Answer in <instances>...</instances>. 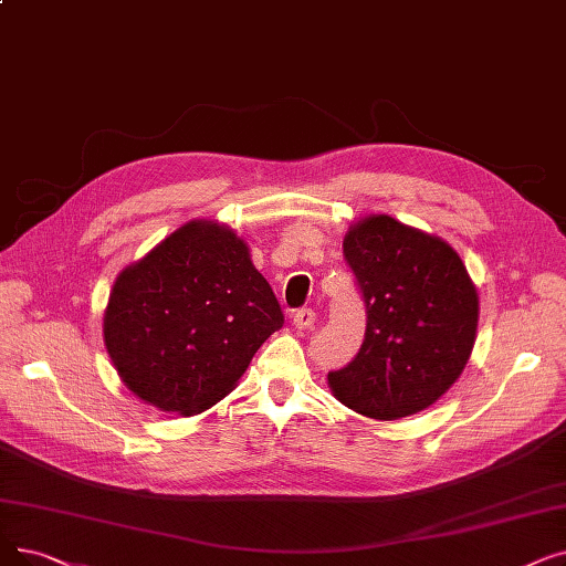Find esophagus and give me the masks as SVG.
<instances>
[{
    "instance_id": "esophagus-1",
    "label": "esophagus",
    "mask_w": 566,
    "mask_h": 566,
    "mask_svg": "<svg viewBox=\"0 0 566 566\" xmlns=\"http://www.w3.org/2000/svg\"><path fill=\"white\" fill-rule=\"evenodd\" d=\"M314 322H316V314L310 307H303V310L293 314V326L301 328V331H310L314 326Z\"/></svg>"
}]
</instances>
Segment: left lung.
Segmentation results:
<instances>
[{
  "instance_id": "obj_1",
  "label": "left lung",
  "mask_w": 566,
  "mask_h": 566,
  "mask_svg": "<svg viewBox=\"0 0 566 566\" xmlns=\"http://www.w3.org/2000/svg\"><path fill=\"white\" fill-rule=\"evenodd\" d=\"M365 303V339L328 373L335 398L379 421L423 411L470 360L479 298L451 244L388 214L367 217L342 242Z\"/></svg>"
}]
</instances>
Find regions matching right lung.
I'll use <instances>...</instances> for the list:
<instances>
[{
    "instance_id": "right-lung-1",
    "label": "right lung",
    "mask_w": 566,
    "mask_h": 566,
    "mask_svg": "<svg viewBox=\"0 0 566 566\" xmlns=\"http://www.w3.org/2000/svg\"><path fill=\"white\" fill-rule=\"evenodd\" d=\"M282 326V307L248 244L224 227L189 222L122 270L104 339L140 400L191 416L229 396Z\"/></svg>"
}]
</instances>
